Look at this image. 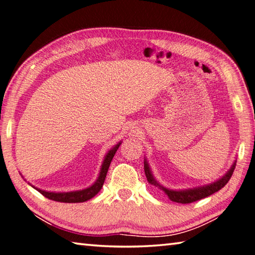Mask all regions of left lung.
<instances>
[{
  "label": "left lung",
  "instance_id": "8db88e82",
  "mask_svg": "<svg viewBox=\"0 0 255 255\" xmlns=\"http://www.w3.org/2000/svg\"><path fill=\"white\" fill-rule=\"evenodd\" d=\"M235 165H237V160H234V163L231 166V168L226 172L222 177L219 179L214 180L210 184H205L202 185V186H196L193 188H185V189H170L167 187H164L163 185H160L158 182H157L156 178L152 175L151 169L149 167V164H148L147 159H143V169H145V174H146V178L148 180V183L154 185V186L160 188L166 195L168 196L170 201L176 202V203H182V204H188V203H193L196 202L198 200H202V198L207 197L214 194L216 192H219L221 188H223L232 176Z\"/></svg>",
  "mask_w": 255,
  "mask_h": 255
}]
</instances>
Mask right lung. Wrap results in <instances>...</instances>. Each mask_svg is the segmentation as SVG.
I'll return each mask as SVG.
<instances>
[{
    "instance_id": "right-lung-1",
    "label": "right lung",
    "mask_w": 255,
    "mask_h": 255,
    "mask_svg": "<svg viewBox=\"0 0 255 255\" xmlns=\"http://www.w3.org/2000/svg\"><path fill=\"white\" fill-rule=\"evenodd\" d=\"M122 141L118 142L117 145H115L112 149H109L107 154H106L103 164H101V168L98 175V178L96 179V182L91 185V186L87 187L85 189H80V191H73V192H47L43 191V189H40L38 187L32 186L30 183H27L31 185L32 187L35 188L36 191L40 192L43 196H45L49 200H52L55 202H61V203H82L86 201H89L90 198L96 196L97 194L99 193V191L103 187V185L105 183V178L106 175H107L108 168L110 166V163L114 158V156L116 154V151L120 146ZM23 177V176H22ZM25 180V179H24Z\"/></svg>"
}]
</instances>
